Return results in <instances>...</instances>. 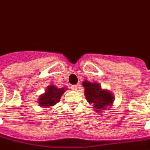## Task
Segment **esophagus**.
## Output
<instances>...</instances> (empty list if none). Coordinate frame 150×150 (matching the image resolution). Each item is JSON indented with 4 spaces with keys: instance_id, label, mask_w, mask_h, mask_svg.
I'll list each match as a JSON object with an SVG mask.
<instances>
[{
    "instance_id": "34e87169",
    "label": "esophagus",
    "mask_w": 150,
    "mask_h": 150,
    "mask_svg": "<svg viewBox=\"0 0 150 150\" xmlns=\"http://www.w3.org/2000/svg\"><path fill=\"white\" fill-rule=\"evenodd\" d=\"M79 87V85H72L71 86V89L72 90H74V91H77V89Z\"/></svg>"
}]
</instances>
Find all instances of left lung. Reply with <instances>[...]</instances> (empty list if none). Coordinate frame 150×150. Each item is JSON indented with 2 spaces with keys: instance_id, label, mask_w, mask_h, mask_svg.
Returning <instances> with one entry per match:
<instances>
[{
  "instance_id": "obj_1",
  "label": "left lung",
  "mask_w": 150,
  "mask_h": 150,
  "mask_svg": "<svg viewBox=\"0 0 150 150\" xmlns=\"http://www.w3.org/2000/svg\"><path fill=\"white\" fill-rule=\"evenodd\" d=\"M85 88L84 95L89 104H93L94 110L97 112H103L107 106L110 107L114 101V96L110 91L104 90L96 83L83 82Z\"/></svg>"
}]
</instances>
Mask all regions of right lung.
I'll return each instance as SVG.
<instances>
[{
    "label": "right lung",
    "instance_id": "right-lung-1",
    "mask_svg": "<svg viewBox=\"0 0 150 150\" xmlns=\"http://www.w3.org/2000/svg\"><path fill=\"white\" fill-rule=\"evenodd\" d=\"M66 89V88H58L54 85L48 86L45 93L41 95L38 99V104L40 107L46 108L55 105L59 101L62 95L65 92Z\"/></svg>",
    "mask_w": 150,
    "mask_h": 150
}]
</instances>
